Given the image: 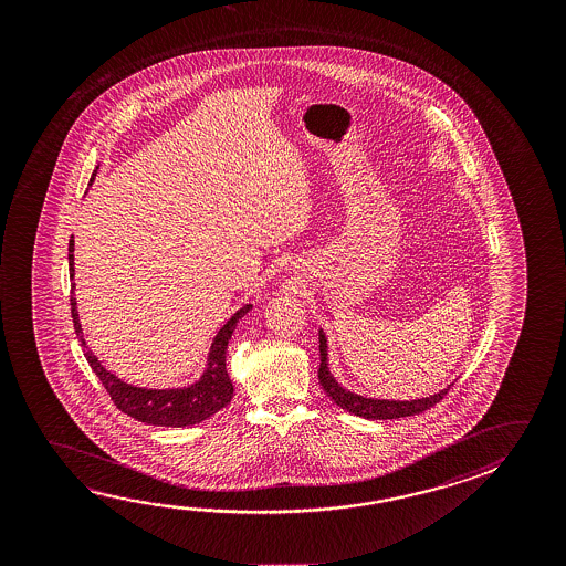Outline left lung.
Wrapping results in <instances>:
<instances>
[{"label":"left lung","mask_w":566,"mask_h":566,"mask_svg":"<svg viewBox=\"0 0 566 566\" xmlns=\"http://www.w3.org/2000/svg\"><path fill=\"white\" fill-rule=\"evenodd\" d=\"M319 382L324 387L327 397L334 400L337 407L352 412L355 417L369 418V420H392V418L412 417L420 415L430 407H434L436 402L444 399L448 390L452 389V385H448L446 389L430 395L427 399L415 400H387V399H369L361 397L357 392L343 389L342 385L335 380L334 375L329 371V363H327V339H325L324 329H319Z\"/></svg>","instance_id":"1"}]
</instances>
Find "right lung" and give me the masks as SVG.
I'll use <instances>...</instances> for the list:
<instances>
[{"mask_svg": "<svg viewBox=\"0 0 566 566\" xmlns=\"http://www.w3.org/2000/svg\"><path fill=\"white\" fill-rule=\"evenodd\" d=\"M93 177L91 184L93 186ZM69 274L71 282L75 279V239L71 237L69 241ZM252 304L242 306L231 319L219 329V334L214 335L209 357H207V367H205L201 379L195 380L189 387L181 389H142L134 387L124 380L118 379L114 373L106 371L98 357L94 355L83 337V327L78 322V312H76L75 282L71 284V314H73V324H75L76 337L78 342L86 347L84 357L91 365V369L96 373V377L101 379L104 389L108 390L111 399L114 400L116 408H120L124 415L136 418L139 422L154 424V427H171L184 428L193 427L203 422L209 417H213L214 412H219L221 408L227 407L232 399V382L227 373V347L231 339L234 327L239 324V319L249 314Z\"/></svg>", "mask_w": 566, "mask_h": 566, "instance_id": "add662e5", "label": "right lung"}]
</instances>
